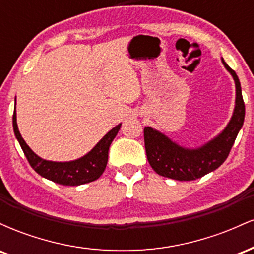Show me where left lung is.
I'll return each mask as SVG.
<instances>
[{
    "label": "left lung",
    "mask_w": 254,
    "mask_h": 254,
    "mask_svg": "<svg viewBox=\"0 0 254 254\" xmlns=\"http://www.w3.org/2000/svg\"><path fill=\"white\" fill-rule=\"evenodd\" d=\"M224 68L235 82V107L227 127L216 137L202 147L185 148L172 141L153 127H144V145L147 159L160 176L180 182L202 178L220 167L226 161L245 119V104L238 75L222 58Z\"/></svg>",
    "instance_id": "1"
}]
</instances>
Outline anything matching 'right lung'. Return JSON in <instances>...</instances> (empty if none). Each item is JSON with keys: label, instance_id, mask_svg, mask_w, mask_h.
<instances>
[{"label": "right lung", "instance_id": "1", "mask_svg": "<svg viewBox=\"0 0 254 254\" xmlns=\"http://www.w3.org/2000/svg\"><path fill=\"white\" fill-rule=\"evenodd\" d=\"M121 125L122 124H118L117 127L110 130L86 155L77 160H72V161L57 162L42 159L28 147L17 127L15 110H14L13 115L14 133L21 145V149L24 150L25 156L27 157L31 167L42 177L64 186H78L82 184L94 182L104 173L107 160H109L110 145L115 137L117 136Z\"/></svg>", "mask_w": 254, "mask_h": 254}]
</instances>
